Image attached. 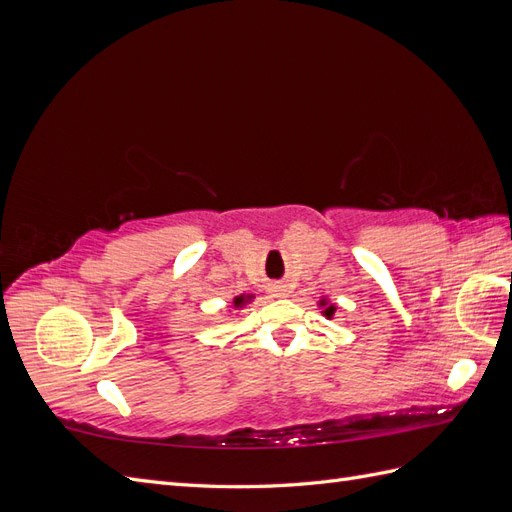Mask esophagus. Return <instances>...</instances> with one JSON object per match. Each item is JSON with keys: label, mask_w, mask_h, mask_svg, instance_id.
<instances>
[{"label": "esophagus", "mask_w": 512, "mask_h": 512, "mask_svg": "<svg viewBox=\"0 0 512 512\" xmlns=\"http://www.w3.org/2000/svg\"><path fill=\"white\" fill-rule=\"evenodd\" d=\"M275 294H277V297H286V294H288V290L284 288V286H277V290H275Z\"/></svg>", "instance_id": "obj_1"}]
</instances>
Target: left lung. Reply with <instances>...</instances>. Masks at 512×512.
Masks as SVG:
<instances>
[{
    "mask_svg": "<svg viewBox=\"0 0 512 512\" xmlns=\"http://www.w3.org/2000/svg\"><path fill=\"white\" fill-rule=\"evenodd\" d=\"M320 307H322V316H327V318H333V314H335V305L333 303H329L327 299H320V303H318Z\"/></svg>",
    "mask_w": 512,
    "mask_h": 512,
    "instance_id": "1",
    "label": "left lung"
}]
</instances>
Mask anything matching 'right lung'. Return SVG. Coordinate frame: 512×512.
<instances>
[{
  "label": "right lung",
  "instance_id": "1",
  "mask_svg": "<svg viewBox=\"0 0 512 512\" xmlns=\"http://www.w3.org/2000/svg\"><path fill=\"white\" fill-rule=\"evenodd\" d=\"M250 301H252V294H241V297H235V301H232V303H235V307H243Z\"/></svg>",
  "mask_w": 512,
  "mask_h": 512
}]
</instances>
